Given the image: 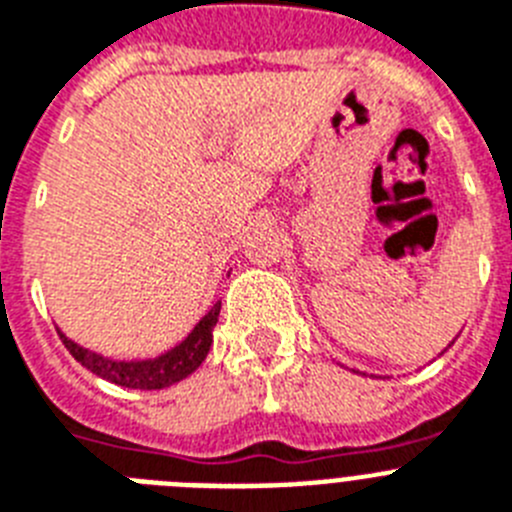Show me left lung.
Wrapping results in <instances>:
<instances>
[{
	"label": "left lung",
	"mask_w": 512,
	"mask_h": 512,
	"mask_svg": "<svg viewBox=\"0 0 512 512\" xmlns=\"http://www.w3.org/2000/svg\"><path fill=\"white\" fill-rule=\"evenodd\" d=\"M451 343H454V341H451Z\"/></svg>",
	"instance_id": "obj_1"
}]
</instances>
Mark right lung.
<instances>
[{"mask_svg": "<svg viewBox=\"0 0 512 512\" xmlns=\"http://www.w3.org/2000/svg\"><path fill=\"white\" fill-rule=\"evenodd\" d=\"M217 315H220V302L212 305V310L194 325L192 333L179 346L156 356V359L143 361L107 359V356L94 354L89 348L71 341L63 330H58V336H61L63 346L69 348V354L97 377L120 384V387H128V390H164V387H171V384L182 382L189 374L197 372V366L205 361L207 351L212 346V328L217 325Z\"/></svg>", "mask_w": 512, "mask_h": 512, "instance_id": "1", "label": "right lung"}]
</instances>
